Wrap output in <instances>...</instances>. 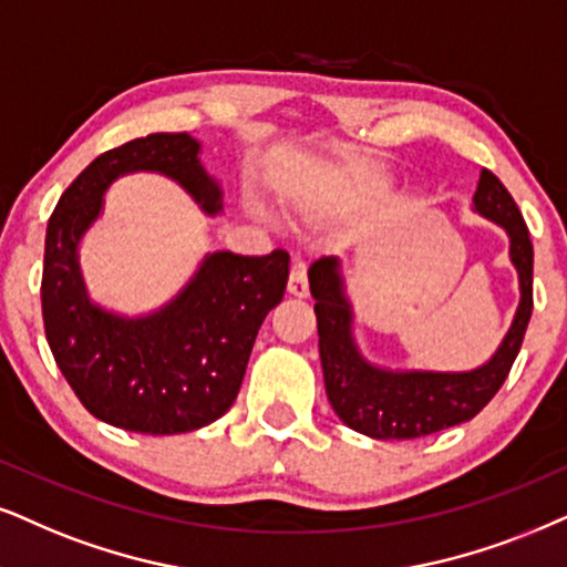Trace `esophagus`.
<instances>
[{
  "label": "esophagus",
  "instance_id": "1",
  "mask_svg": "<svg viewBox=\"0 0 567 567\" xmlns=\"http://www.w3.org/2000/svg\"><path fill=\"white\" fill-rule=\"evenodd\" d=\"M288 292L296 298H306L308 296V279H306V264L296 259L290 267V277H288Z\"/></svg>",
  "mask_w": 567,
  "mask_h": 567
}]
</instances>
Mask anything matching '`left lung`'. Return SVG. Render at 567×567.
<instances>
[{"label": "left lung", "instance_id": "1", "mask_svg": "<svg viewBox=\"0 0 567 567\" xmlns=\"http://www.w3.org/2000/svg\"><path fill=\"white\" fill-rule=\"evenodd\" d=\"M471 209L503 227L520 292L503 342L474 369H390L369 361L355 340V308L342 261L329 256L308 269L327 398L353 432L371 440H415L465 424L497 395L511 374L534 308V246L513 196L489 169L478 175Z\"/></svg>", "mask_w": 567, "mask_h": 567}]
</instances>
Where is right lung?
Wrapping results in <instances>:
<instances>
[{"label": "right lung", "mask_w": 567, "mask_h": 567, "mask_svg": "<svg viewBox=\"0 0 567 567\" xmlns=\"http://www.w3.org/2000/svg\"><path fill=\"white\" fill-rule=\"evenodd\" d=\"M188 133H152L96 156L62 193L47 227L41 308L56 367L85 411L138 434H185L230 411L261 321L285 296L290 256L214 250L167 303L143 313L91 298L81 243L120 177L152 172L177 183L206 217H219L221 185Z\"/></svg>", "instance_id": "right-lung-1"}]
</instances>
